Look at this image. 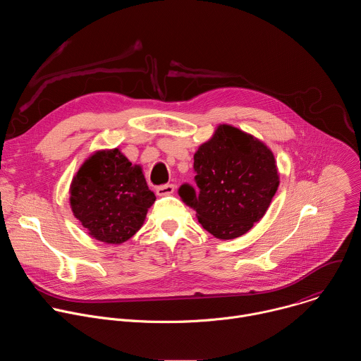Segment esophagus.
Here are the masks:
<instances>
[{
	"label": "esophagus",
	"instance_id": "34e87169",
	"mask_svg": "<svg viewBox=\"0 0 361 361\" xmlns=\"http://www.w3.org/2000/svg\"><path fill=\"white\" fill-rule=\"evenodd\" d=\"M174 188H176L174 184H164V185L157 187L156 192H157V195H160V197H163V195H170V194L174 192Z\"/></svg>",
	"mask_w": 361,
	"mask_h": 361
}]
</instances>
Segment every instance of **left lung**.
Listing matches in <instances>:
<instances>
[{
  "label": "left lung",
  "mask_w": 361,
  "mask_h": 361,
  "mask_svg": "<svg viewBox=\"0 0 361 361\" xmlns=\"http://www.w3.org/2000/svg\"><path fill=\"white\" fill-rule=\"evenodd\" d=\"M194 173L197 190L184 183L178 195L220 240L240 237L260 221L280 183L270 148L227 124L198 147Z\"/></svg>",
  "instance_id": "left-lung-1"
}]
</instances>
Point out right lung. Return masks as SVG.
Returning <instances> with one entry per match:
<instances>
[{"label":"right lung","mask_w":361,"mask_h":361,"mask_svg":"<svg viewBox=\"0 0 361 361\" xmlns=\"http://www.w3.org/2000/svg\"><path fill=\"white\" fill-rule=\"evenodd\" d=\"M71 210L95 240L121 244L142 226L156 195L118 148L97 151L71 183Z\"/></svg>","instance_id":"1"}]
</instances>
